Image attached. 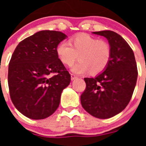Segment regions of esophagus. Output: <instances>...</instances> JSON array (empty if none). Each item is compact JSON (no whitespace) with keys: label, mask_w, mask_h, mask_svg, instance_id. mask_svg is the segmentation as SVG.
<instances>
[{"label":"esophagus","mask_w":146,"mask_h":146,"mask_svg":"<svg viewBox=\"0 0 146 146\" xmlns=\"http://www.w3.org/2000/svg\"><path fill=\"white\" fill-rule=\"evenodd\" d=\"M77 78V76L74 75V74H71V79H72V81L74 80H76Z\"/></svg>","instance_id":"1"}]
</instances>
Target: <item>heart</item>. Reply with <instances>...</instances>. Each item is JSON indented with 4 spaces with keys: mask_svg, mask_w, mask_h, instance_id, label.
Instances as JSON below:
<instances>
[{
    "mask_svg": "<svg viewBox=\"0 0 146 146\" xmlns=\"http://www.w3.org/2000/svg\"><path fill=\"white\" fill-rule=\"evenodd\" d=\"M59 60L66 66H72L76 59L80 61L72 67L77 74L91 72L98 74L102 72L109 64L111 49L108 42L99 40L87 33H81L72 37L69 43L61 42L56 47Z\"/></svg>",
    "mask_w": 146,
    "mask_h": 146,
    "instance_id": "b5f03b06",
    "label": "heart"
}]
</instances>
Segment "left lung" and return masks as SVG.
I'll use <instances>...</instances> for the list:
<instances>
[{
    "label": "left lung",
    "instance_id": "1",
    "mask_svg": "<svg viewBox=\"0 0 146 146\" xmlns=\"http://www.w3.org/2000/svg\"><path fill=\"white\" fill-rule=\"evenodd\" d=\"M93 33L108 39L111 57L102 72L94 78H84L86 88L80 101L89 114L106 119L116 115L128 105L138 73L133 51L123 37L112 31Z\"/></svg>",
    "mask_w": 146,
    "mask_h": 146
}]
</instances>
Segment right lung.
I'll use <instances>...</instances> for the list:
<instances>
[{
	"label": "right lung",
	"mask_w": 146,
	"mask_h": 146,
	"mask_svg": "<svg viewBox=\"0 0 146 146\" xmlns=\"http://www.w3.org/2000/svg\"><path fill=\"white\" fill-rule=\"evenodd\" d=\"M67 36L41 31L18 44L9 64L10 96L18 111L34 120L53 114L71 75L59 60L56 47Z\"/></svg>",
	"instance_id": "obj_1"
}]
</instances>
